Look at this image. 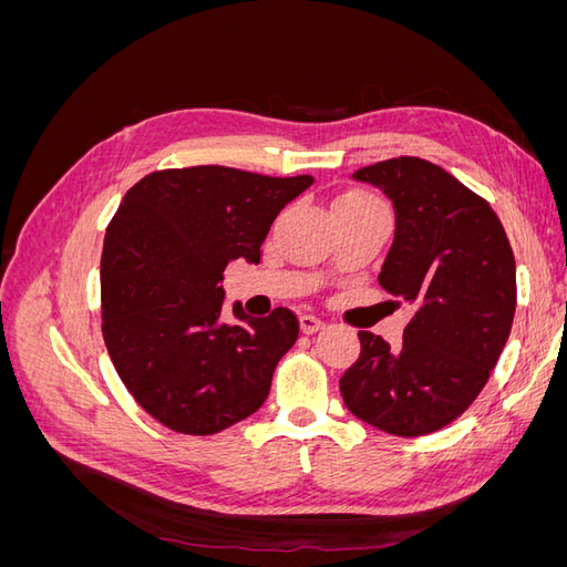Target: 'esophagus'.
<instances>
[{
  "mask_svg": "<svg viewBox=\"0 0 567 567\" xmlns=\"http://www.w3.org/2000/svg\"><path fill=\"white\" fill-rule=\"evenodd\" d=\"M300 329H302V333L310 336V333H317L319 329H323V321L315 315H302L300 317Z\"/></svg>",
  "mask_w": 567,
  "mask_h": 567,
  "instance_id": "34e87169",
  "label": "esophagus"
}]
</instances>
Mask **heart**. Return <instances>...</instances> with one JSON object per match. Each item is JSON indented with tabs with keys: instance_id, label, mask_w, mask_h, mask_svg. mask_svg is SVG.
I'll use <instances>...</instances> for the list:
<instances>
[{
	"instance_id": "heart-1",
	"label": "heart",
	"mask_w": 567,
	"mask_h": 567,
	"mask_svg": "<svg viewBox=\"0 0 567 567\" xmlns=\"http://www.w3.org/2000/svg\"><path fill=\"white\" fill-rule=\"evenodd\" d=\"M338 203H375V200H371L367 194H346L338 198Z\"/></svg>"
}]
</instances>
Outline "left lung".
Returning <instances> with one entry per match:
<instances>
[{"label":"left lung","mask_w":567,"mask_h":567,"mask_svg":"<svg viewBox=\"0 0 567 567\" xmlns=\"http://www.w3.org/2000/svg\"><path fill=\"white\" fill-rule=\"evenodd\" d=\"M383 188L398 229L381 286L416 307L400 348L359 331L340 392L357 419L419 437L466 411L499 362L516 315V257L492 205L440 165L400 156L352 175Z\"/></svg>","instance_id":"1"}]
</instances>
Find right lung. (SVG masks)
<instances>
[{
  "label": "right lung",
  "mask_w": 567,
  "mask_h": 567,
  "mask_svg": "<svg viewBox=\"0 0 567 567\" xmlns=\"http://www.w3.org/2000/svg\"><path fill=\"white\" fill-rule=\"evenodd\" d=\"M312 175L225 165L158 169L120 203L101 255V331L140 406L184 435H215L267 400L300 323L288 307L221 321L225 269L260 262L262 241Z\"/></svg>",
  "instance_id": "obj_1"
}]
</instances>
